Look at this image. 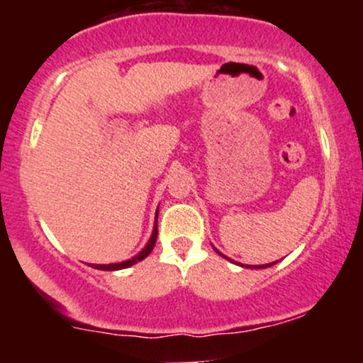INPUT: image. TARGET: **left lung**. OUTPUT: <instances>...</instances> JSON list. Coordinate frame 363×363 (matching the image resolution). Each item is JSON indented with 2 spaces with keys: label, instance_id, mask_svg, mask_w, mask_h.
Here are the masks:
<instances>
[{
  "label": "left lung",
  "instance_id": "8db88e82",
  "mask_svg": "<svg viewBox=\"0 0 363 363\" xmlns=\"http://www.w3.org/2000/svg\"><path fill=\"white\" fill-rule=\"evenodd\" d=\"M213 249H215V247H213ZM215 251H216V252H218V254H220V256H223V254H222V252H220V251H218V249H215ZM223 257H225V259L232 261V259H230V257H227V256H223ZM232 262H234V261H232ZM277 262H278V261H274V262H269V264H259V266H257V264H256V266H251V264H247V266H245V268H252V269H262V268H269V266L277 264ZM239 266H244V264H239Z\"/></svg>",
  "mask_w": 363,
  "mask_h": 363
}]
</instances>
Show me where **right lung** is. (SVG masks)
<instances>
[{"label":"right lung","mask_w":363,"mask_h":363,"mask_svg":"<svg viewBox=\"0 0 363 363\" xmlns=\"http://www.w3.org/2000/svg\"><path fill=\"white\" fill-rule=\"evenodd\" d=\"M157 216H158V210H157L155 218H157ZM157 235H158V228H157V220H155V225H153L152 237H150L148 242H147V245H145V247L141 249V251H140L138 254H136V256H133L131 259L123 261V262H112V264H94V266H91V268H95V269H102V272H118V269L129 268V266H133V264H136V262L143 261L145 257H147L148 254L153 251V247H155V242H157Z\"/></svg>","instance_id":"1"}]
</instances>
